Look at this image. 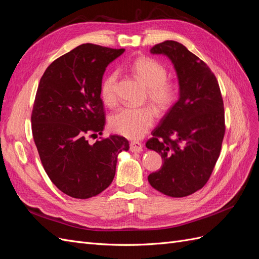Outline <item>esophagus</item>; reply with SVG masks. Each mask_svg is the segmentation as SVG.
<instances>
[{
  "instance_id": "obj_1",
  "label": "esophagus",
  "mask_w": 259,
  "mask_h": 259,
  "mask_svg": "<svg viewBox=\"0 0 259 259\" xmlns=\"http://www.w3.org/2000/svg\"><path fill=\"white\" fill-rule=\"evenodd\" d=\"M130 150L132 152L139 153L140 151L143 150V144L139 143V142H131V144H130Z\"/></svg>"
}]
</instances>
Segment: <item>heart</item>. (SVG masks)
Listing matches in <instances>:
<instances>
[{
    "label": "heart",
    "instance_id": "b5f03b06",
    "mask_svg": "<svg viewBox=\"0 0 259 259\" xmlns=\"http://www.w3.org/2000/svg\"><path fill=\"white\" fill-rule=\"evenodd\" d=\"M131 69L147 86L148 99L159 111H166L175 103L177 86L166 80L167 70L160 61L140 57L133 62ZM116 80L117 72L113 71L107 74L101 83V98L109 106L116 103ZM154 119L155 114L150 107H124L110 117V127L124 137L137 139L143 137L152 126Z\"/></svg>",
    "mask_w": 259,
    "mask_h": 259
}]
</instances>
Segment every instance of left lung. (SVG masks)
Here are the masks:
<instances>
[{
    "label": "left lung",
    "mask_w": 259,
    "mask_h": 259,
    "mask_svg": "<svg viewBox=\"0 0 259 259\" xmlns=\"http://www.w3.org/2000/svg\"><path fill=\"white\" fill-rule=\"evenodd\" d=\"M150 53L171 61L179 98L146 144L163 160L148 182L168 197L183 198L207 183L221 153L225 135L222 93L208 66L183 44L165 41L154 45Z\"/></svg>",
    "instance_id": "1"
}]
</instances>
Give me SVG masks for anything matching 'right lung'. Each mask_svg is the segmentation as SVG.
Masks as SVG:
<instances>
[{
	"label": "right lung",
	"mask_w": 259,
	"mask_h": 259,
	"mask_svg": "<svg viewBox=\"0 0 259 259\" xmlns=\"http://www.w3.org/2000/svg\"><path fill=\"white\" fill-rule=\"evenodd\" d=\"M82 44L57 58L38 84L31 123L43 167L60 191L89 199L110 186L117 155L128 140L111 135L91 145L86 136L103 134L100 88L107 66L124 53Z\"/></svg>",
	"instance_id": "1"
}]
</instances>
